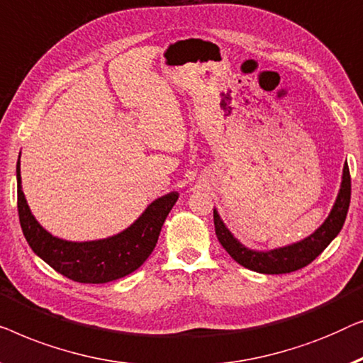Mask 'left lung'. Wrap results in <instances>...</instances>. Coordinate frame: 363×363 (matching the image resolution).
<instances>
[{"instance_id": "left-lung-1", "label": "left lung", "mask_w": 363, "mask_h": 363, "mask_svg": "<svg viewBox=\"0 0 363 363\" xmlns=\"http://www.w3.org/2000/svg\"><path fill=\"white\" fill-rule=\"evenodd\" d=\"M349 206L350 172L349 166H347L345 162L344 171H342L340 191L337 194L335 203L333 211L329 213V217L325 218L324 223L318 228V230L311 233L309 237H306L298 243L288 245V247L281 248L268 250V252L250 250L233 237L225 223L222 222V218L218 216L216 208H213V225H216L218 242H220L222 247L227 250V253L230 255L235 262L257 273L283 274L308 267L311 262H314V259L328 248V245L339 235L342 225H344L347 212H349Z\"/></svg>"}]
</instances>
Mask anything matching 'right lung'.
<instances>
[{"instance_id":"right-lung-1","label":"right lung","mask_w":363,"mask_h":363,"mask_svg":"<svg viewBox=\"0 0 363 363\" xmlns=\"http://www.w3.org/2000/svg\"><path fill=\"white\" fill-rule=\"evenodd\" d=\"M18 213L33 252L55 272L77 283H108L130 274L152 253L167 213L179 194L169 192L146 207L126 230L104 240L67 242L50 235L35 220L21 189V166L16 164Z\"/></svg>"}]
</instances>
